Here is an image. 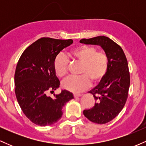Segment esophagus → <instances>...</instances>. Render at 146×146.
<instances>
[{"label": "esophagus", "instance_id": "esophagus-1", "mask_svg": "<svg viewBox=\"0 0 146 146\" xmlns=\"http://www.w3.org/2000/svg\"><path fill=\"white\" fill-rule=\"evenodd\" d=\"M73 96H74L75 98H79V97L82 96V94H80V93H74V94H73Z\"/></svg>", "mask_w": 146, "mask_h": 146}]
</instances>
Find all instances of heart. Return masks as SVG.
I'll list each match as a JSON object with an SVG mask.
<instances>
[{
	"instance_id": "1",
	"label": "heart",
	"mask_w": 146,
	"mask_h": 146,
	"mask_svg": "<svg viewBox=\"0 0 146 146\" xmlns=\"http://www.w3.org/2000/svg\"><path fill=\"white\" fill-rule=\"evenodd\" d=\"M72 60L82 64L78 77H70L63 82L64 89L71 92H80L90 85L101 82L106 75L108 68V58L105 52L98 51L93 45H82L69 53ZM68 60L64 55L60 53L53 61L56 74L63 78L68 73Z\"/></svg>"
}]
</instances>
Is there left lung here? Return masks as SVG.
Here are the masks:
<instances>
[{
    "label": "left lung",
    "mask_w": 146,
    "mask_h": 146,
    "mask_svg": "<svg viewBox=\"0 0 146 146\" xmlns=\"http://www.w3.org/2000/svg\"><path fill=\"white\" fill-rule=\"evenodd\" d=\"M80 42L100 45L108 58L106 75L98 86L88 91L94 97L95 106L83 111L84 115L90 121L106 123L119 115L128 98L130 83L128 61L121 46L108 37L84 38Z\"/></svg>",
    "instance_id": "obj_1"
}]
</instances>
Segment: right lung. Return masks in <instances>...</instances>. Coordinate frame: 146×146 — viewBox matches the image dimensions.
Here are the masks:
<instances>
[{
	"instance_id": "1",
	"label": "right lung",
	"mask_w": 146,
	"mask_h": 146,
	"mask_svg": "<svg viewBox=\"0 0 146 146\" xmlns=\"http://www.w3.org/2000/svg\"><path fill=\"white\" fill-rule=\"evenodd\" d=\"M73 40L42 38L25 50L18 60L14 75L15 93L23 113L31 121L40 126L56 123L62 116V107L73 99L71 92L62 90L51 98L60 87L53 61Z\"/></svg>"
}]
</instances>
